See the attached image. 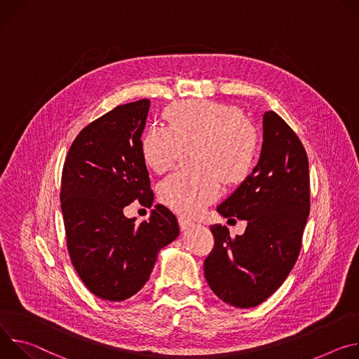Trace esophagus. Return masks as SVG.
<instances>
[{
    "mask_svg": "<svg viewBox=\"0 0 359 359\" xmlns=\"http://www.w3.org/2000/svg\"><path fill=\"white\" fill-rule=\"evenodd\" d=\"M178 224H180V229H181V231H187V229H189V228H192V226L195 225L194 222L188 221V219L184 218V217H180V218H178Z\"/></svg>",
    "mask_w": 359,
    "mask_h": 359,
    "instance_id": "34e87169",
    "label": "esophagus"
}]
</instances>
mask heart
Here are the masks:
<instances>
[{"mask_svg": "<svg viewBox=\"0 0 359 359\" xmlns=\"http://www.w3.org/2000/svg\"><path fill=\"white\" fill-rule=\"evenodd\" d=\"M165 116L168 128L154 127L142 138L145 165L168 171L182 148L194 147L191 164L196 170L178 171L158 188L159 200L181 215H195L215 201L225 184L243 182L254 168L257 134L233 105L208 100L171 104Z\"/></svg>", "mask_w": 359, "mask_h": 359, "instance_id": "obj_1", "label": "heart"}]
</instances>
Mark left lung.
<instances>
[{"instance_id":"1","label":"left lung","mask_w":359,"mask_h":359,"mask_svg":"<svg viewBox=\"0 0 359 359\" xmlns=\"http://www.w3.org/2000/svg\"><path fill=\"white\" fill-rule=\"evenodd\" d=\"M217 211L245 219L247 228L231 238L225 225H211L215 245L204 262L205 280L225 304L257 306L295 265L309 215L308 156L276 112H264L258 163Z\"/></svg>"}]
</instances>
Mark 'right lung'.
<instances>
[{
	"label": "right lung",
	"instance_id": "right-lung-1",
	"mask_svg": "<svg viewBox=\"0 0 359 359\" xmlns=\"http://www.w3.org/2000/svg\"><path fill=\"white\" fill-rule=\"evenodd\" d=\"M149 111L144 98L95 119L74 140L61 180L67 247L76 273L104 301L135 295L149 280L158 252L180 235L175 215L156 204L140 225L124 208L151 207L154 192L141 154Z\"/></svg>",
	"mask_w": 359,
	"mask_h": 359
}]
</instances>
